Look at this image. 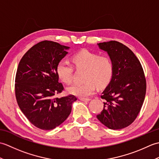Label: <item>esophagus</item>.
Instances as JSON below:
<instances>
[{"label":"esophagus","instance_id":"34e87169","mask_svg":"<svg viewBox=\"0 0 159 159\" xmlns=\"http://www.w3.org/2000/svg\"><path fill=\"white\" fill-rule=\"evenodd\" d=\"M79 100H80L81 101H83V102H89V101H90L91 99H89V98H80Z\"/></svg>","mask_w":159,"mask_h":159}]
</instances>
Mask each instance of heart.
Here are the masks:
<instances>
[{
  "instance_id": "1",
  "label": "heart",
  "mask_w": 159,
  "mask_h": 159,
  "mask_svg": "<svg viewBox=\"0 0 159 159\" xmlns=\"http://www.w3.org/2000/svg\"><path fill=\"white\" fill-rule=\"evenodd\" d=\"M72 63L76 70H85L81 84H74L67 88V92L78 97L89 96L96 87L103 88L111 81L113 74V63L108 56H99L87 50H83L72 57ZM74 68L68 62L61 60L57 66V73L63 83L72 81Z\"/></svg>"
}]
</instances>
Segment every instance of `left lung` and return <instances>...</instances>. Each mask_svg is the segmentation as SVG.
I'll return each mask as SVG.
<instances>
[{
	"mask_svg": "<svg viewBox=\"0 0 159 159\" xmlns=\"http://www.w3.org/2000/svg\"><path fill=\"white\" fill-rule=\"evenodd\" d=\"M107 52L113 63V74L101 98L106 101L97 118L112 130L122 129L136 119L146 92L144 72L135 55L116 41L98 43Z\"/></svg>",
	"mask_w": 159,
	"mask_h": 159,
	"instance_id": "1",
	"label": "left lung"
}]
</instances>
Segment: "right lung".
Instances as JSON below:
<instances>
[{"label": "right lung", "instance_id": "obj_1", "mask_svg": "<svg viewBox=\"0 0 159 159\" xmlns=\"http://www.w3.org/2000/svg\"><path fill=\"white\" fill-rule=\"evenodd\" d=\"M70 47L43 41L30 48L20 60L16 76L15 93L20 110L30 122L42 130L61 124L77 100L73 95L55 98L63 90L57 66Z\"/></svg>", "mask_w": 159, "mask_h": 159}]
</instances>
